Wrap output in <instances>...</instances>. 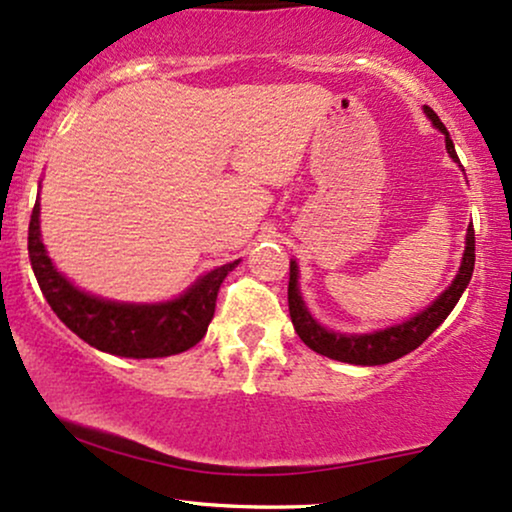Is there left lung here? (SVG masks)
<instances>
[{
	"label": "left lung",
	"mask_w": 512,
	"mask_h": 512,
	"mask_svg": "<svg viewBox=\"0 0 512 512\" xmlns=\"http://www.w3.org/2000/svg\"><path fill=\"white\" fill-rule=\"evenodd\" d=\"M425 113L430 116L434 128H439L446 135V151L451 154L453 161H458L456 149L449 137L446 125L439 121V116L430 106H425ZM472 270H475V227H468V237H465V254L460 261L456 280L451 282L449 289L439 294V299H434L425 311L413 315L406 323L387 327V330H377L370 334H342V332H330L325 330L318 320L308 313V308L301 299L299 292V266L296 261L289 263V287H287V299H289V315H292V323L296 334L301 337L308 349H313L320 356L332 358V361H342L351 365H384L396 361V358L406 356V353L415 351L425 342L437 327L449 318L453 306L458 304L460 294L465 292V287L470 285Z\"/></svg>",
	"instance_id": "obj_1"
}]
</instances>
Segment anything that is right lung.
Masks as SVG:
<instances>
[{
    "instance_id": "right-lung-1",
    "label": "right lung",
    "mask_w": 512,
    "mask_h": 512,
    "mask_svg": "<svg viewBox=\"0 0 512 512\" xmlns=\"http://www.w3.org/2000/svg\"><path fill=\"white\" fill-rule=\"evenodd\" d=\"M28 254L37 285L61 323L94 349L125 358H163L199 344L216 311L218 289L239 263L211 270L166 304H118L99 299L80 292L54 268L40 239V199L30 216Z\"/></svg>"
}]
</instances>
